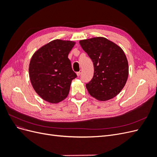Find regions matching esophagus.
I'll return each mask as SVG.
<instances>
[{"label":"esophagus","mask_w":157,"mask_h":157,"mask_svg":"<svg viewBox=\"0 0 157 157\" xmlns=\"http://www.w3.org/2000/svg\"><path fill=\"white\" fill-rule=\"evenodd\" d=\"M81 73H82V70H80V71H78V72L77 73V75L78 77H79V76L81 75Z\"/></svg>","instance_id":"esophagus-1"}]
</instances>
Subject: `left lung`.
Returning a JSON list of instances; mask_svg holds the SVG:
<instances>
[{
    "instance_id": "obj_1",
    "label": "left lung",
    "mask_w": 157,
    "mask_h": 157,
    "mask_svg": "<svg viewBox=\"0 0 157 157\" xmlns=\"http://www.w3.org/2000/svg\"><path fill=\"white\" fill-rule=\"evenodd\" d=\"M79 43L93 61L94 73L86 84L90 96L107 101L121 92L128 77V63L124 51L104 37L81 40Z\"/></svg>"
}]
</instances>
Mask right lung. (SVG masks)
I'll list each match as a JSON object with an SVG mask.
<instances>
[{
	"label": "right lung",
	"mask_w": 157,
	"mask_h": 157,
	"mask_svg": "<svg viewBox=\"0 0 157 157\" xmlns=\"http://www.w3.org/2000/svg\"><path fill=\"white\" fill-rule=\"evenodd\" d=\"M74 41L56 39L42 46L33 55L29 67L31 83L44 100L58 103L67 97L77 75L68 58Z\"/></svg>",
	"instance_id": "right-lung-1"
}]
</instances>
